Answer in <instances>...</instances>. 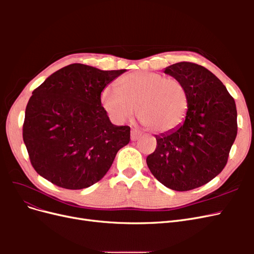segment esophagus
<instances>
[{
  "label": "esophagus",
  "instance_id": "obj_1",
  "mask_svg": "<svg viewBox=\"0 0 254 254\" xmlns=\"http://www.w3.org/2000/svg\"><path fill=\"white\" fill-rule=\"evenodd\" d=\"M130 137H131V141H136V140H139L140 137H141V133L137 131V130L132 129L131 130V134H130Z\"/></svg>",
  "mask_w": 254,
  "mask_h": 254
}]
</instances>
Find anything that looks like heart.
<instances>
[{
  "label": "heart",
  "mask_w": 254,
  "mask_h": 254,
  "mask_svg": "<svg viewBox=\"0 0 254 254\" xmlns=\"http://www.w3.org/2000/svg\"><path fill=\"white\" fill-rule=\"evenodd\" d=\"M117 88L107 87L101 105L115 123H124L136 112L143 124L158 133H172L186 121L189 93L184 84L156 72L137 71L123 76Z\"/></svg>",
  "instance_id": "obj_1"
}]
</instances>
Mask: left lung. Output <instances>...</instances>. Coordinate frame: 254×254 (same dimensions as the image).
I'll use <instances>...</instances> for the list:
<instances>
[{"instance_id":"obj_1","label":"left lung","mask_w":254,"mask_h":254,"mask_svg":"<svg viewBox=\"0 0 254 254\" xmlns=\"http://www.w3.org/2000/svg\"><path fill=\"white\" fill-rule=\"evenodd\" d=\"M164 73L181 81L189 93V111L172 133L155 135L157 148L146 159L157 180L174 190L204 186L227 164L237 134L233 97L204 66L178 63Z\"/></svg>"}]
</instances>
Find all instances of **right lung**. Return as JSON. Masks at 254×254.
Listing matches in <instances>:
<instances>
[{
    "instance_id": "obj_1",
    "label": "right lung",
    "mask_w": 254,
    "mask_h": 254,
    "mask_svg": "<svg viewBox=\"0 0 254 254\" xmlns=\"http://www.w3.org/2000/svg\"><path fill=\"white\" fill-rule=\"evenodd\" d=\"M126 71L72 64L33 92L23 141L43 178L60 188L81 190L109 171L118 151L130 141V127L112 124L101 105V93Z\"/></svg>"
}]
</instances>
